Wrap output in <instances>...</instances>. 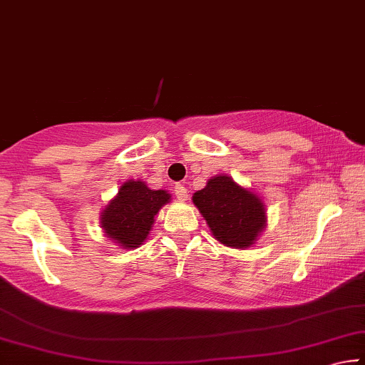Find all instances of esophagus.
Segmentation results:
<instances>
[{"label": "esophagus", "instance_id": "esophagus-1", "mask_svg": "<svg viewBox=\"0 0 365 365\" xmlns=\"http://www.w3.org/2000/svg\"><path fill=\"white\" fill-rule=\"evenodd\" d=\"M175 195L179 200H186L187 199V189L184 187V184H176L175 186Z\"/></svg>", "mask_w": 365, "mask_h": 365}]
</instances>
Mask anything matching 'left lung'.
<instances>
[{"label":"left lung","instance_id":"8db88e82","mask_svg":"<svg viewBox=\"0 0 365 365\" xmlns=\"http://www.w3.org/2000/svg\"><path fill=\"white\" fill-rule=\"evenodd\" d=\"M214 237L232 248H248L266 223L261 199L240 187L232 178H212L204 189L192 195Z\"/></svg>","mask_w":365,"mask_h":365}]
</instances>
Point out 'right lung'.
Returning a JSON list of instances; mask_svg holds the SVG:
<instances>
[{
    "instance_id": "right-lung-1",
    "label": "right lung",
    "mask_w": 365,
    "mask_h": 365,
    "mask_svg": "<svg viewBox=\"0 0 365 365\" xmlns=\"http://www.w3.org/2000/svg\"><path fill=\"white\" fill-rule=\"evenodd\" d=\"M170 197L166 190H153L142 181L125 182L103 210L104 233L124 248H137L147 240L155 215Z\"/></svg>"
}]
</instances>
